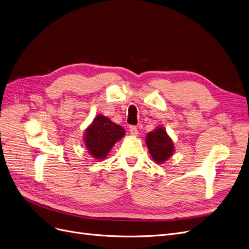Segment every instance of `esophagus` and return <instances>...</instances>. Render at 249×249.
Instances as JSON below:
<instances>
[{"instance_id":"1","label":"esophagus","mask_w":249,"mask_h":249,"mask_svg":"<svg viewBox=\"0 0 249 249\" xmlns=\"http://www.w3.org/2000/svg\"><path fill=\"white\" fill-rule=\"evenodd\" d=\"M129 131H130L131 135H137V134H139V129H137V127L134 126V125L129 127Z\"/></svg>"}]
</instances>
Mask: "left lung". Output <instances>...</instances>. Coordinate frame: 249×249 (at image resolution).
I'll list each match as a JSON object with an SVG mask.
<instances>
[{
  "label": "left lung",
  "instance_id": "obj_1",
  "mask_svg": "<svg viewBox=\"0 0 249 249\" xmlns=\"http://www.w3.org/2000/svg\"><path fill=\"white\" fill-rule=\"evenodd\" d=\"M145 142L152 158L157 163H163L172 156L174 150L172 141L162 127L149 132Z\"/></svg>",
  "mask_w": 249,
  "mask_h": 249
}]
</instances>
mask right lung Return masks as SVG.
I'll return each instance as SVG.
<instances>
[{"label":"right lung","instance_id":"1","mask_svg":"<svg viewBox=\"0 0 249 249\" xmlns=\"http://www.w3.org/2000/svg\"><path fill=\"white\" fill-rule=\"evenodd\" d=\"M125 134L123 127L103 115L97 116L86 130L85 145L89 153L96 159H104L113 148V145L121 140Z\"/></svg>","mask_w":249,"mask_h":249}]
</instances>
